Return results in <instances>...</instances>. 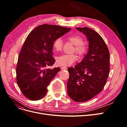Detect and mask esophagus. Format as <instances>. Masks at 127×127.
<instances>
[{
	"instance_id": "1",
	"label": "esophagus",
	"mask_w": 127,
	"mask_h": 127,
	"mask_svg": "<svg viewBox=\"0 0 127 127\" xmlns=\"http://www.w3.org/2000/svg\"><path fill=\"white\" fill-rule=\"evenodd\" d=\"M61 68V69H62V70H66L67 69V68L66 67H64V66L62 67Z\"/></svg>"
}]
</instances>
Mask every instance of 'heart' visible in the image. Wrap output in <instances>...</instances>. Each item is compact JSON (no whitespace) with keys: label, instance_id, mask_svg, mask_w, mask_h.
<instances>
[{"label":"heart","instance_id":"1","mask_svg":"<svg viewBox=\"0 0 127 127\" xmlns=\"http://www.w3.org/2000/svg\"><path fill=\"white\" fill-rule=\"evenodd\" d=\"M67 39L71 43L75 45V50L80 56L85 55L87 51V45L83 43V39L81 36L76 35H70ZM63 42L61 38H58L53 42V47L56 51L61 50L63 48ZM77 59L76 56L74 54L63 55L57 57V64L60 66H67L71 64Z\"/></svg>","mask_w":127,"mask_h":127}]
</instances>
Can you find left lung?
<instances>
[{
  "label": "left lung",
  "instance_id": "obj_1",
  "mask_svg": "<svg viewBox=\"0 0 127 127\" xmlns=\"http://www.w3.org/2000/svg\"><path fill=\"white\" fill-rule=\"evenodd\" d=\"M76 29L87 37L88 51L81 62L68 69L67 92L73 101L83 102L94 97L105 86L110 71V54L104 41L94 30Z\"/></svg>",
  "mask_w": 127,
  "mask_h": 127
}]
</instances>
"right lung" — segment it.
Here are the masks:
<instances>
[{
  "instance_id": "add662e5",
  "label": "right lung",
  "mask_w": 127,
  "mask_h": 127,
  "mask_svg": "<svg viewBox=\"0 0 127 127\" xmlns=\"http://www.w3.org/2000/svg\"><path fill=\"white\" fill-rule=\"evenodd\" d=\"M70 28L43 24L30 33L23 45L16 67L17 83L27 98L37 101L47 93V86L60 70L47 69L52 66L54 41L69 32Z\"/></svg>"
}]
</instances>
